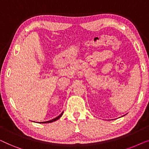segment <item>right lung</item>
I'll return each mask as SVG.
<instances>
[{"instance_id":"right-lung-1","label":"right lung","mask_w":149,"mask_h":149,"mask_svg":"<svg viewBox=\"0 0 149 149\" xmlns=\"http://www.w3.org/2000/svg\"><path fill=\"white\" fill-rule=\"evenodd\" d=\"M62 115H63V112H62V113L60 114V115L58 116V117L55 118V119H52V120H50V121H44V122H40V123H52V122L56 121H57V120H58V119H60V118L61 117H62Z\"/></svg>"}]
</instances>
